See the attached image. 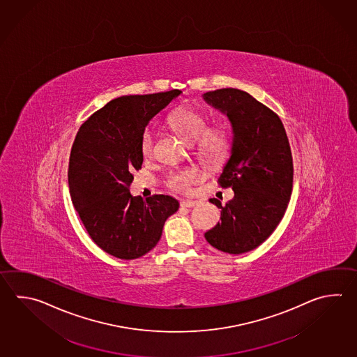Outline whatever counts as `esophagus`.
I'll list each match as a JSON object with an SVG mask.
<instances>
[{
    "label": "esophagus",
    "mask_w": 357,
    "mask_h": 357,
    "mask_svg": "<svg viewBox=\"0 0 357 357\" xmlns=\"http://www.w3.org/2000/svg\"><path fill=\"white\" fill-rule=\"evenodd\" d=\"M181 206L182 207H195L197 206L196 201H190V199H183L182 202H181Z\"/></svg>",
    "instance_id": "esophagus-1"
}]
</instances>
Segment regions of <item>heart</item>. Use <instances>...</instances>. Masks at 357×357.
Segmentation results:
<instances>
[{"instance_id": "obj_1", "label": "heart", "mask_w": 357, "mask_h": 357, "mask_svg": "<svg viewBox=\"0 0 357 357\" xmlns=\"http://www.w3.org/2000/svg\"><path fill=\"white\" fill-rule=\"evenodd\" d=\"M167 121L172 128L187 142L195 144L198 141L199 153L210 162L222 160L230 149V139L227 132L222 128L208 130V119L199 110L190 107H183L175 109L169 116ZM139 147L144 158H150L153 155L155 137L151 128H146L142 132ZM198 181L199 173L196 169H185L170 175L167 184L173 190L187 193L190 192V187Z\"/></svg>"}]
</instances>
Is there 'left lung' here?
<instances>
[{"mask_svg": "<svg viewBox=\"0 0 357 357\" xmlns=\"http://www.w3.org/2000/svg\"><path fill=\"white\" fill-rule=\"evenodd\" d=\"M204 102L224 113L231 124V155L218 183L234 198L221 208V222L204 234L221 252L241 255L259 247L284 218L292 192L291 149L275 112L239 89H218Z\"/></svg>", "mask_w": 357, "mask_h": 357, "instance_id": "left-lung-1", "label": "left lung"}]
</instances>
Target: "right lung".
<instances>
[{"mask_svg": "<svg viewBox=\"0 0 357 357\" xmlns=\"http://www.w3.org/2000/svg\"><path fill=\"white\" fill-rule=\"evenodd\" d=\"M181 90L126 95L110 100L84 122L73 141L68 185L73 206L90 238L119 259H136L160 241L179 202L165 195L133 197L132 173L144 162L141 136L149 122Z\"/></svg>", "mask_w": 357, "mask_h": 357, "instance_id": "1", "label": "right lung"}]
</instances>
